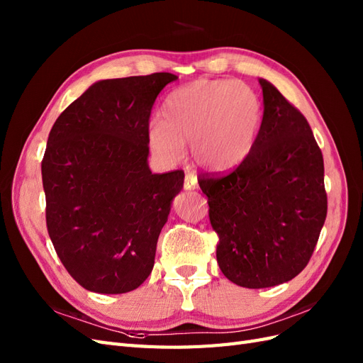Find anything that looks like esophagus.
<instances>
[{"label": "esophagus", "mask_w": 363, "mask_h": 363, "mask_svg": "<svg viewBox=\"0 0 363 363\" xmlns=\"http://www.w3.org/2000/svg\"><path fill=\"white\" fill-rule=\"evenodd\" d=\"M183 188H184L186 191H191V189H196V188H199V183H196V175H195L194 172H188V174H186Z\"/></svg>", "instance_id": "esophagus-1"}]
</instances>
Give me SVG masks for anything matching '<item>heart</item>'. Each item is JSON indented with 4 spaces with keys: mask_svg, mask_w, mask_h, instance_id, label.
I'll list each match as a JSON object with an SVG mask.
<instances>
[{
    "mask_svg": "<svg viewBox=\"0 0 363 363\" xmlns=\"http://www.w3.org/2000/svg\"><path fill=\"white\" fill-rule=\"evenodd\" d=\"M163 119L148 124V144L164 160H179L184 144L200 167L228 171L251 152L260 128L262 106L245 83L201 79L174 91Z\"/></svg>",
    "mask_w": 363,
    "mask_h": 363,
    "instance_id": "b5f03b06",
    "label": "heart"
}]
</instances>
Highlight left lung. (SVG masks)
I'll list each match as a JSON object with an SVG mask.
<instances>
[{"mask_svg":"<svg viewBox=\"0 0 363 363\" xmlns=\"http://www.w3.org/2000/svg\"><path fill=\"white\" fill-rule=\"evenodd\" d=\"M248 157L228 174L199 179L218 235L216 260L239 286L292 280L309 263L327 216L323 152L304 115L267 80Z\"/></svg>","mask_w":363,"mask_h":363,"instance_id":"1","label":"left lung"}]
</instances>
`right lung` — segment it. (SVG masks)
<instances>
[{"mask_svg":"<svg viewBox=\"0 0 363 363\" xmlns=\"http://www.w3.org/2000/svg\"><path fill=\"white\" fill-rule=\"evenodd\" d=\"M169 72L101 80L54 123L42 159L51 242L87 291L124 294L155 267L160 230L184 172L151 174V108Z\"/></svg>","mask_w":363,"mask_h":363,"instance_id":"add662e5","label":"right lung"}]
</instances>
